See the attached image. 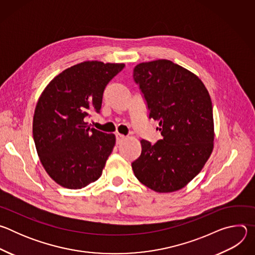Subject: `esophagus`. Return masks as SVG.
<instances>
[{
    "label": "esophagus",
    "instance_id": "1",
    "mask_svg": "<svg viewBox=\"0 0 255 255\" xmlns=\"http://www.w3.org/2000/svg\"><path fill=\"white\" fill-rule=\"evenodd\" d=\"M126 137L124 136V135H122V134H120V133H117L116 134V140H117V144H120L124 139H125Z\"/></svg>",
    "mask_w": 255,
    "mask_h": 255
}]
</instances>
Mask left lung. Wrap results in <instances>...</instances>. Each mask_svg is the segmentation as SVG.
I'll return each mask as SVG.
<instances>
[{
    "label": "left lung",
    "instance_id": "obj_1",
    "mask_svg": "<svg viewBox=\"0 0 255 255\" xmlns=\"http://www.w3.org/2000/svg\"><path fill=\"white\" fill-rule=\"evenodd\" d=\"M133 80L157 120L162 139L140 140L132 162L140 183L157 193L183 189L201 171L213 150L214 121L210 95L202 81L170 60L137 64Z\"/></svg>",
    "mask_w": 255,
    "mask_h": 255
}]
</instances>
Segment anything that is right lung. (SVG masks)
<instances>
[{"label": "right lung", "instance_id": "right-lung-1", "mask_svg": "<svg viewBox=\"0 0 255 255\" xmlns=\"http://www.w3.org/2000/svg\"><path fill=\"white\" fill-rule=\"evenodd\" d=\"M124 66L85 61L63 70L41 94L33 117V139L43 167L61 187L83 189L102 175L116 137L87 121L100 113L107 85Z\"/></svg>", "mask_w": 255, "mask_h": 255}]
</instances>
